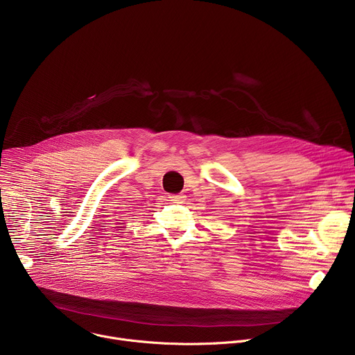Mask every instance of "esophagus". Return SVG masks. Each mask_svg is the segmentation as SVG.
Listing matches in <instances>:
<instances>
[{"label":"esophagus","mask_w":355,"mask_h":355,"mask_svg":"<svg viewBox=\"0 0 355 355\" xmlns=\"http://www.w3.org/2000/svg\"><path fill=\"white\" fill-rule=\"evenodd\" d=\"M168 198H170V200L177 202V204H180V202H184V199H185V196L182 193H178V195L171 193V195H168Z\"/></svg>","instance_id":"esophagus-1"}]
</instances>
